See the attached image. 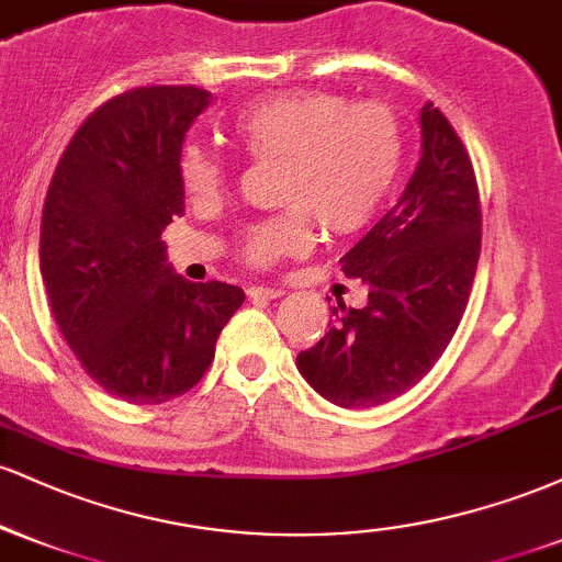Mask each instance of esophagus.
Instances as JSON below:
<instances>
[{"mask_svg": "<svg viewBox=\"0 0 562 562\" xmlns=\"http://www.w3.org/2000/svg\"><path fill=\"white\" fill-rule=\"evenodd\" d=\"M282 293H285V290H282V288H267V285H254V288H248V299H254V301L280 299Z\"/></svg>", "mask_w": 562, "mask_h": 562, "instance_id": "34e87169", "label": "esophagus"}]
</instances>
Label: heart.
<instances>
[{
	"label": "heart",
	"instance_id": "heart-1",
	"mask_svg": "<svg viewBox=\"0 0 562 562\" xmlns=\"http://www.w3.org/2000/svg\"><path fill=\"white\" fill-rule=\"evenodd\" d=\"M232 134L254 160L280 158L277 200L290 209L245 229L240 254L256 269L308 250L314 218L330 235L362 232L389 203L402 171L398 115L375 100H348L325 89L261 97L232 119ZM179 182L195 203L224 192L227 166L203 145L182 147Z\"/></svg>",
	"mask_w": 562,
	"mask_h": 562
}]
</instances>
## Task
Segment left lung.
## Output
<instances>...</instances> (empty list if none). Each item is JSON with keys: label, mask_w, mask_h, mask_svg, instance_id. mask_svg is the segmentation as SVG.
I'll use <instances>...</instances> for the list:
<instances>
[{"label": "left lung", "mask_w": 562, "mask_h": 562, "mask_svg": "<svg viewBox=\"0 0 562 562\" xmlns=\"http://www.w3.org/2000/svg\"><path fill=\"white\" fill-rule=\"evenodd\" d=\"M423 156L398 203L340 259L370 288L367 306H333L299 370L327 402L375 406L434 370L465 314L481 256L473 160L438 108L420 113Z\"/></svg>", "instance_id": "obj_1"}]
</instances>
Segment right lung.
<instances>
[{
    "mask_svg": "<svg viewBox=\"0 0 562 562\" xmlns=\"http://www.w3.org/2000/svg\"><path fill=\"white\" fill-rule=\"evenodd\" d=\"M209 102L200 87L111 97L70 137L44 198L49 308L87 375L128 404H164L198 385L245 301L237 285L173 274L160 243L184 214L179 153Z\"/></svg>",
    "mask_w": 562,
    "mask_h": 562,
    "instance_id": "1",
    "label": "right lung"
}]
</instances>
